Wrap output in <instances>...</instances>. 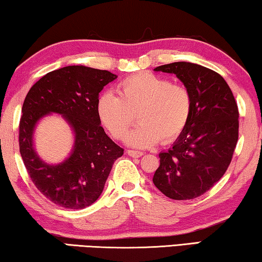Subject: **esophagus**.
<instances>
[{
    "instance_id": "esophagus-1",
    "label": "esophagus",
    "mask_w": 262,
    "mask_h": 262,
    "mask_svg": "<svg viewBox=\"0 0 262 262\" xmlns=\"http://www.w3.org/2000/svg\"><path fill=\"white\" fill-rule=\"evenodd\" d=\"M128 156L132 157V158H140L141 156H143V152H138V151H134V149H128V151L126 152Z\"/></svg>"
}]
</instances>
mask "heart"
Listing matches in <instances>:
<instances>
[{
    "label": "heart",
    "instance_id": "heart-1",
    "mask_svg": "<svg viewBox=\"0 0 262 262\" xmlns=\"http://www.w3.org/2000/svg\"><path fill=\"white\" fill-rule=\"evenodd\" d=\"M192 97L189 89L149 72H140L117 85V96L102 94L96 110L101 123L116 139H123L137 118L139 124L126 136L128 146L148 148L161 138L170 141L189 122Z\"/></svg>",
    "mask_w": 262,
    "mask_h": 262
}]
</instances>
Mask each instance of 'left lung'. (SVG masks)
I'll return each mask as SVG.
<instances>
[{
  "label": "left lung",
  "instance_id": "obj_1",
  "mask_svg": "<svg viewBox=\"0 0 262 262\" xmlns=\"http://www.w3.org/2000/svg\"><path fill=\"white\" fill-rule=\"evenodd\" d=\"M154 71L177 75L189 89L192 109L173 146L159 153L153 183L169 199H196L220 181L232 159L238 141L237 103L223 76L207 67L179 61Z\"/></svg>",
  "mask_w": 262,
  "mask_h": 262
}]
</instances>
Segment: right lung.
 I'll list each match as a JSON object with an SVG mask.
<instances>
[{
	"label": "right lung",
	"instance_id": "obj_1",
	"mask_svg": "<svg viewBox=\"0 0 262 262\" xmlns=\"http://www.w3.org/2000/svg\"><path fill=\"white\" fill-rule=\"evenodd\" d=\"M117 79L109 71L66 66L37 81L25 97L19 122V152L34 186L46 199L67 209H84L102 194L114 162L124 149L101 126L96 105L104 85ZM60 114L75 141L70 156L49 164L34 148V131L47 115Z\"/></svg>",
	"mask_w": 262,
	"mask_h": 262
}]
</instances>
